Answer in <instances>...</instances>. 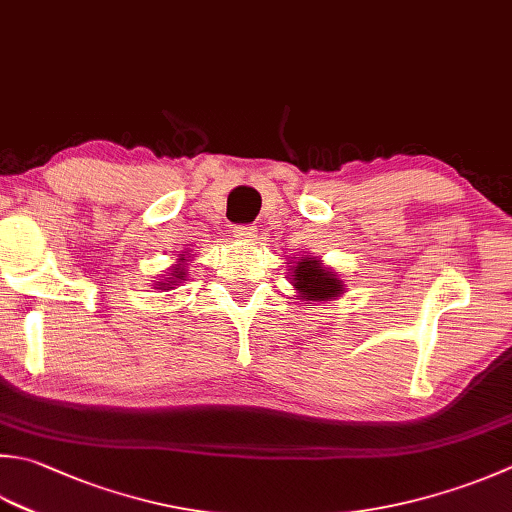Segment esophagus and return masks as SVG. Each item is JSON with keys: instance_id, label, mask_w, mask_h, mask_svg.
Listing matches in <instances>:
<instances>
[{"instance_id": "34e87169", "label": "esophagus", "mask_w": 512, "mask_h": 512, "mask_svg": "<svg viewBox=\"0 0 512 512\" xmlns=\"http://www.w3.org/2000/svg\"><path fill=\"white\" fill-rule=\"evenodd\" d=\"M233 237L242 239V242H253V237H257V230L253 226H235Z\"/></svg>"}]
</instances>
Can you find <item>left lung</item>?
I'll return each mask as SVG.
<instances>
[{"label":"left lung","mask_w":512,"mask_h":512,"mask_svg":"<svg viewBox=\"0 0 512 512\" xmlns=\"http://www.w3.org/2000/svg\"><path fill=\"white\" fill-rule=\"evenodd\" d=\"M290 284L304 302H330L344 293V282L317 257H302L290 266Z\"/></svg>","instance_id":"obj_1"}]
</instances>
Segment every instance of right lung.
Instances as JSON below:
<instances>
[{"mask_svg":"<svg viewBox=\"0 0 512 512\" xmlns=\"http://www.w3.org/2000/svg\"><path fill=\"white\" fill-rule=\"evenodd\" d=\"M179 262H184V257L179 259ZM184 277H186V268H184V264H175V266H173V270H170V277H166V282H157V286L162 288V290H170V288L179 286V282H182Z\"/></svg>","mask_w":512,"mask_h":512,"instance_id":"1","label":"right lung"}]
</instances>
